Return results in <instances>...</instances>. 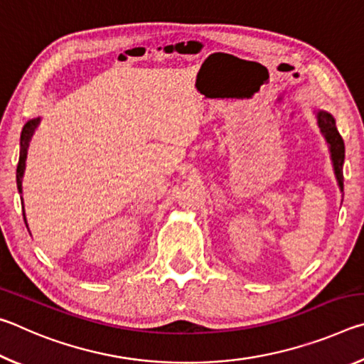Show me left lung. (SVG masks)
Here are the masks:
<instances>
[{"label":"left lung","instance_id":"left-lung-1","mask_svg":"<svg viewBox=\"0 0 364 364\" xmlns=\"http://www.w3.org/2000/svg\"><path fill=\"white\" fill-rule=\"evenodd\" d=\"M316 119H318L319 130H321L326 141H328L329 144L331 159H332V165H334V173L337 178L338 188H341V191H343V171H342L343 159H345L343 139L337 132L334 117H332L329 112H326V110H318Z\"/></svg>","mask_w":364,"mask_h":364}]
</instances>
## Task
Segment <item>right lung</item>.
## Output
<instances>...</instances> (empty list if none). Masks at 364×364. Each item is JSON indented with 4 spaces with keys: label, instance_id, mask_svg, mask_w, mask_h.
I'll use <instances>...</instances> for the list:
<instances>
[{
    "label": "right lung",
    "instance_id": "1",
    "mask_svg": "<svg viewBox=\"0 0 364 364\" xmlns=\"http://www.w3.org/2000/svg\"><path fill=\"white\" fill-rule=\"evenodd\" d=\"M40 120H41L40 117H38V119L28 120L26 125H23L22 133H21V156H19V164H17V176H16L17 189H19V193H22V176H23V170H26L28 143H30V139H32L35 128L38 127ZM23 220H26V213H23ZM26 225H27V221H26Z\"/></svg>",
    "mask_w": 364,
    "mask_h": 364
}]
</instances>
